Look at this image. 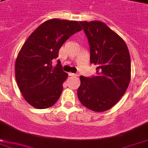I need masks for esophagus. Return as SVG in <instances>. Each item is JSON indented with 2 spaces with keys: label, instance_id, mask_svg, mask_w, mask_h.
Masks as SVG:
<instances>
[{
  "label": "esophagus",
  "instance_id": "esophagus-1",
  "mask_svg": "<svg viewBox=\"0 0 148 148\" xmlns=\"http://www.w3.org/2000/svg\"><path fill=\"white\" fill-rule=\"evenodd\" d=\"M69 76L77 77V76H78V74H74V73H69Z\"/></svg>",
  "mask_w": 148,
  "mask_h": 148
}]
</instances>
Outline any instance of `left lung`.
I'll return each mask as SVG.
<instances>
[{
	"label": "left lung",
	"mask_w": 148,
	"mask_h": 148,
	"mask_svg": "<svg viewBox=\"0 0 148 148\" xmlns=\"http://www.w3.org/2000/svg\"><path fill=\"white\" fill-rule=\"evenodd\" d=\"M88 38L90 63L96 75L81 76L77 97L83 106L100 112L109 110L125 92L130 82L131 61L126 44L99 21L79 22Z\"/></svg>",
	"instance_id": "obj_1"
}]
</instances>
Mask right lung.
<instances>
[{"mask_svg":"<svg viewBox=\"0 0 148 148\" xmlns=\"http://www.w3.org/2000/svg\"><path fill=\"white\" fill-rule=\"evenodd\" d=\"M77 21L47 20L29 35L16 59V79L26 101L38 109L54 105L67 77L60 60L59 50L71 36L82 30Z\"/></svg>","mask_w":148,"mask_h":148,"instance_id":"right-lung-1","label":"right lung"}]
</instances>
